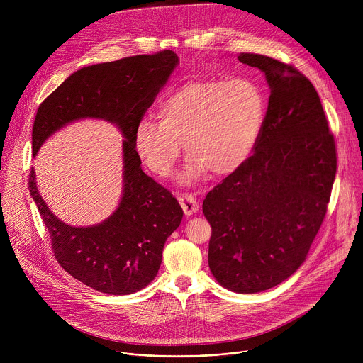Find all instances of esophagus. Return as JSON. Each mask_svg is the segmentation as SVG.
Masks as SVG:
<instances>
[{
    "mask_svg": "<svg viewBox=\"0 0 363 363\" xmlns=\"http://www.w3.org/2000/svg\"><path fill=\"white\" fill-rule=\"evenodd\" d=\"M178 201L182 206V210L186 216H192L194 213L198 211V205L199 202L196 201V198L188 192H184V194H178Z\"/></svg>",
    "mask_w": 363,
    "mask_h": 363,
    "instance_id": "esophagus-1",
    "label": "esophagus"
}]
</instances>
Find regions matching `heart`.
Returning <instances> with one entry per match:
<instances>
[{
  "mask_svg": "<svg viewBox=\"0 0 363 363\" xmlns=\"http://www.w3.org/2000/svg\"><path fill=\"white\" fill-rule=\"evenodd\" d=\"M267 100L247 79H213L185 83L160 105L158 118H143L135 130V147L145 167L160 178L172 174L182 140L189 162L184 181L208 171L216 177L237 171L262 136Z\"/></svg>",
  "mask_w": 363,
  "mask_h": 363,
  "instance_id": "1",
  "label": "heart"
}]
</instances>
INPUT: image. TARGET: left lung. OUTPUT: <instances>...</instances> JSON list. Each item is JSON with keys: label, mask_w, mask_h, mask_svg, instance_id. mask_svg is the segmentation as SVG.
<instances>
[{"label": "left lung", "mask_w": 363, "mask_h": 363, "mask_svg": "<svg viewBox=\"0 0 363 363\" xmlns=\"http://www.w3.org/2000/svg\"><path fill=\"white\" fill-rule=\"evenodd\" d=\"M270 86L266 122L251 157L206 194L210 270L237 293H258L290 277L325 220L336 175V143L320 97L280 60L240 53Z\"/></svg>", "instance_id": "obj_1"}]
</instances>
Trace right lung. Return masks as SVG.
<instances>
[{
	"instance_id": "right-lung-1",
	"label": "right lung",
	"mask_w": 363,
	"mask_h": 363,
	"mask_svg": "<svg viewBox=\"0 0 363 363\" xmlns=\"http://www.w3.org/2000/svg\"><path fill=\"white\" fill-rule=\"evenodd\" d=\"M178 65L171 50L87 66L67 77L38 106L33 125V155L69 122L100 118L113 122L123 140V195L118 210L99 225L63 224L40 196L34 169L28 189L48 230L59 264L83 284L106 294H130L157 276L167 238L184 211L177 198L146 175L135 147V130Z\"/></svg>"
}]
</instances>
